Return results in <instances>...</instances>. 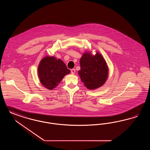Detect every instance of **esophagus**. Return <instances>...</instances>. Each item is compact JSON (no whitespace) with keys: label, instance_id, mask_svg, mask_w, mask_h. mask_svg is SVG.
I'll use <instances>...</instances> for the list:
<instances>
[{"label":"esophagus","instance_id":"obj_1","mask_svg":"<svg viewBox=\"0 0 150 150\" xmlns=\"http://www.w3.org/2000/svg\"><path fill=\"white\" fill-rule=\"evenodd\" d=\"M75 72H76V70H75V69H72L71 70V73L72 74H75Z\"/></svg>","mask_w":150,"mask_h":150}]
</instances>
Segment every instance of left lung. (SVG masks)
Listing matches in <instances>:
<instances>
[{"mask_svg":"<svg viewBox=\"0 0 150 150\" xmlns=\"http://www.w3.org/2000/svg\"><path fill=\"white\" fill-rule=\"evenodd\" d=\"M80 70L78 74L84 85L90 90L103 86L108 78V67L102 54L96 52L95 55L85 52L80 60Z\"/></svg>","mask_w":150,"mask_h":150,"instance_id":"1","label":"left lung"}]
</instances>
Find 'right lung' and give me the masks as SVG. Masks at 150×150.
I'll return each mask as SVG.
<instances>
[{"label": "right lung", "mask_w": 150, "mask_h": 150, "mask_svg": "<svg viewBox=\"0 0 150 150\" xmlns=\"http://www.w3.org/2000/svg\"><path fill=\"white\" fill-rule=\"evenodd\" d=\"M70 72L65 63L54 56H46L38 67V75L42 85L49 90L55 88L64 77Z\"/></svg>", "instance_id": "obj_1"}]
</instances>
